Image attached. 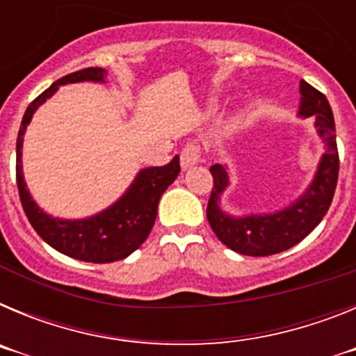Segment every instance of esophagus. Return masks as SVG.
Masks as SVG:
<instances>
[{
    "instance_id": "esophagus-1",
    "label": "esophagus",
    "mask_w": 356,
    "mask_h": 356,
    "mask_svg": "<svg viewBox=\"0 0 356 356\" xmlns=\"http://www.w3.org/2000/svg\"><path fill=\"white\" fill-rule=\"evenodd\" d=\"M201 156H203V153H201V146L197 143H188L185 144V147L181 149L180 153V162H181V168L184 169H188L193 168V165H196V163L201 162Z\"/></svg>"
}]
</instances>
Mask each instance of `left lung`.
<instances>
[{
	"instance_id": "1",
	"label": "left lung",
	"mask_w": 356,
	"mask_h": 356,
	"mask_svg": "<svg viewBox=\"0 0 356 356\" xmlns=\"http://www.w3.org/2000/svg\"><path fill=\"white\" fill-rule=\"evenodd\" d=\"M301 118L316 119V128L325 143L326 151L321 156L312 184L294 203L284 210L273 213H251L235 217L221 210V194L229 185V176L225 165L213 163L210 172L213 176V187L207 207V219L217 238L248 257H267L303 241L328 212L332 205L339 178V151L335 139V121L332 108L323 92L314 89L305 80L300 81Z\"/></svg>"
}]
</instances>
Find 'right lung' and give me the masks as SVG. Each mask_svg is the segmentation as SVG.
I'll use <instances>...</instances> for the list:
<instances>
[{"mask_svg": "<svg viewBox=\"0 0 356 356\" xmlns=\"http://www.w3.org/2000/svg\"><path fill=\"white\" fill-rule=\"evenodd\" d=\"M106 71L87 67L56 80L28 105L19 128L15 144V178L19 197L28 221L37 234L56 251L71 259L92 264H108L127 259L149 235L155 225L160 196L176 180L180 172V156L176 155L168 165L140 169L128 191L103 212L85 219H58L44 212L30 196L23 176V137L35 110L58 90L60 85L78 81H105Z\"/></svg>", "mask_w": 356, "mask_h": 356, "instance_id": "obj_1", "label": "right lung"}]
</instances>
